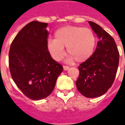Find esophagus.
<instances>
[{"mask_svg":"<svg viewBox=\"0 0 125 125\" xmlns=\"http://www.w3.org/2000/svg\"><path fill=\"white\" fill-rule=\"evenodd\" d=\"M63 70H64L65 71L68 70V69H69V67L67 66V65H63Z\"/></svg>","mask_w":125,"mask_h":125,"instance_id":"1","label":"esophagus"}]
</instances>
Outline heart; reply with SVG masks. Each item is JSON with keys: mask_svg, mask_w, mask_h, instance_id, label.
Listing matches in <instances>:
<instances>
[{"mask_svg": "<svg viewBox=\"0 0 125 125\" xmlns=\"http://www.w3.org/2000/svg\"><path fill=\"white\" fill-rule=\"evenodd\" d=\"M55 39H49L47 47L52 57L60 61L65 55L64 47L70 60L83 62L89 59L94 53L96 39L89 28L78 26H65L58 29L54 33Z\"/></svg>", "mask_w": 125, "mask_h": 125, "instance_id": "b5f03b06", "label": "heart"}]
</instances>
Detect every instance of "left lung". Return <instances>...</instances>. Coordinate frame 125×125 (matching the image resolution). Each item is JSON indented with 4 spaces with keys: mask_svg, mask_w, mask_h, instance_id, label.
Segmentation results:
<instances>
[{
    "mask_svg": "<svg viewBox=\"0 0 125 125\" xmlns=\"http://www.w3.org/2000/svg\"><path fill=\"white\" fill-rule=\"evenodd\" d=\"M90 25L99 38L96 49L89 59L78 67L76 87L87 98L102 96L110 88L115 79L119 63V52L113 37L96 23Z\"/></svg>",
    "mask_w": 125,
    "mask_h": 125,
    "instance_id": "1",
    "label": "left lung"
}]
</instances>
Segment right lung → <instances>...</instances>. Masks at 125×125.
<instances>
[{"label": "right lung", "mask_w": 125, "mask_h": 125, "mask_svg": "<svg viewBox=\"0 0 125 125\" xmlns=\"http://www.w3.org/2000/svg\"><path fill=\"white\" fill-rule=\"evenodd\" d=\"M47 23L32 21L13 39L9 53L10 72L21 91L35 100L43 99L54 89L63 66L50 55L47 47Z\"/></svg>", "instance_id": "right-lung-1"}]
</instances>
